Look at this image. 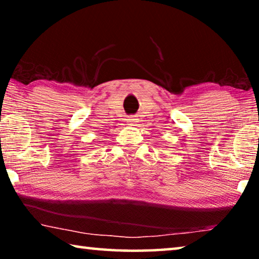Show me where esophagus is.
<instances>
[{
  "label": "esophagus",
  "instance_id": "1",
  "mask_svg": "<svg viewBox=\"0 0 259 259\" xmlns=\"http://www.w3.org/2000/svg\"><path fill=\"white\" fill-rule=\"evenodd\" d=\"M135 122H137V121H136V119H135L134 116H129L128 117V123L129 124H135Z\"/></svg>",
  "mask_w": 259,
  "mask_h": 259
}]
</instances>
